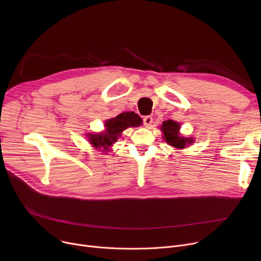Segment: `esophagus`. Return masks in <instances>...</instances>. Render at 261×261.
Returning <instances> with one entry per match:
<instances>
[{
	"instance_id": "34e87169",
	"label": "esophagus",
	"mask_w": 261,
	"mask_h": 261,
	"mask_svg": "<svg viewBox=\"0 0 261 261\" xmlns=\"http://www.w3.org/2000/svg\"><path fill=\"white\" fill-rule=\"evenodd\" d=\"M143 121H144V126L148 129H150V127H151L152 125V121H153V118L152 116H145L143 118Z\"/></svg>"
}]
</instances>
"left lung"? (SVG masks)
<instances>
[{"label":"left lung","mask_w":261,"mask_h":261,"mask_svg":"<svg viewBox=\"0 0 261 261\" xmlns=\"http://www.w3.org/2000/svg\"><path fill=\"white\" fill-rule=\"evenodd\" d=\"M180 128L181 127H180L179 122L168 119L162 123L161 130L164 135L163 136L164 140H165V142L168 145H170L174 148L183 149V148L189 146L190 144H193L194 139L193 138H183V136H181Z\"/></svg>","instance_id":"left-lung-1"}]
</instances>
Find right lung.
<instances>
[{
	"instance_id": "obj_1",
	"label": "right lung",
	"mask_w": 261,
	"mask_h": 261,
	"mask_svg": "<svg viewBox=\"0 0 261 261\" xmlns=\"http://www.w3.org/2000/svg\"><path fill=\"white\" fill-rule=\"evenodd\" d=\"M142 125V118L134 112H123L114 118L106 121V131L98 134H88L89 142L96 149L108 150L120 136L121 132L130 127H139ZM108 152V151H107Z\"/></svg>"
}]
</instances>
